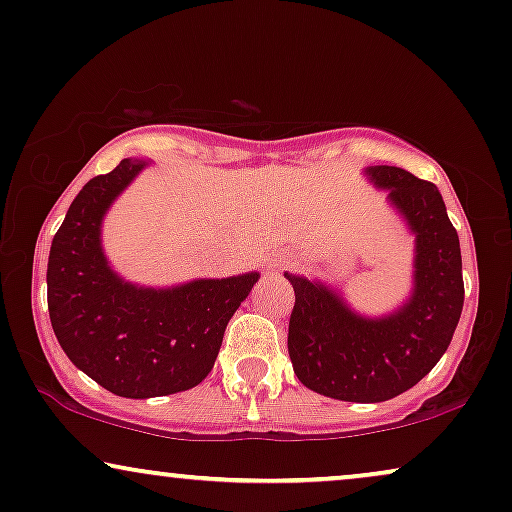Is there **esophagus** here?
Instances as JSON below:
<instances>
[{
	"label": "esophagus",
	"instance_id": "34e87169",
	"mask_svg": "<svg viewBox=\"0 0 512 512\" xmlns=\"http://www.w3.org/2000/svg\"><path fill=\"white\" fill-rule=\"evenodd\" d=\"M275 265H282V261H280V263H277V261H275V263H270V268H275Z\"/></svg>",
	"mask_w": 512,
	"mask_h": 512
}]
</instances>
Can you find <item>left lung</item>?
<instances>
[{
    "instance_id": "8db88e82",
    "label": "left lung",
    "mask_w": 512,
    "mask_h": 512,
    "mask_svg": "<svg viewBox=\"0 0 512 512\" xmlns=\"http://www.w3.org/2000/svg\"><path fill=\"white\" fill-rule=\"evenodd\" d=\"M414 235V289L383 317L355 313L341 291L284 277L296 294L289 357L305 388L343 402H386L414 388L449 348L463 310L461 244L440 190L400 167H367Z\"/></svg>"
}]
</instances>
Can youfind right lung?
I'll return each mask as SVG.
<instances>
[{
    "instance_id": "1",
    "label": "right lung",
    "mask_w": 512,
    "mask_h": 512,
    "mask_svg": "<svg viewBox=\"0 0 512 512\" xmlns=\"http://www.w3.org/2000/svg\"><path fill=\"white\" fill-rule=\"evenodd\" d=\"M148 167L122 159L91 178L51 242L46 298L53 334L77 369L119 397L183 393L209 376L230 317L258 272L152 289L122 280L103 254L110 204Z\"/></svg>"
}]
</instances>
